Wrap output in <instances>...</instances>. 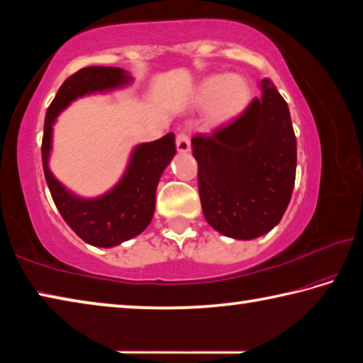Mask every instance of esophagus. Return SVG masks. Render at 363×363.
I'll list each match as a JSON object with an SVG mask.
<instances>
[{"instance_id": "obj_1", "label": "esophagus", "mask_w": 363, "mask_h": 363, "mask_svg": "<svg viewBox=\"0 0 363 363\" xmlns=\"http://www.w3.org/2000/svg\"><path fill=\"white\" fill-rule=\"evenodd\" d=\"M176 147H177V150H179L181 153H187L190 150V138H189V134H186L184 131L177 133Z\"/></svg>"}]
</instances>
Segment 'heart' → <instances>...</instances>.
<instances>
[{
    "mask_svg": "<svg viewBox=\"0 0 363 363\" xmlns=\"http://www.w3.org/2000/svg\"><path fill=\"white\" fill-rule=\"evenodd\" d=\"M251 99L250 83L240 75H213L200 83L196 101L208 104V118L220 125L235 118Z\"/></svg>",
    "mask_w": 363,
    "mask_h": 363,
    "instance_id": "b5f03b06",
    "label": "heart"
}]
</instances>
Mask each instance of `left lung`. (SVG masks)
<instances>
[{"instance_id": "1", "label": "left lung", "mask_w": 363, "mask_h": 363, "mask_svg": "<svg viewBox=\"0 0 363 363\" xmlns=\"http://www.w3.org/2000/svg\"><path fill=\"white\" fill-rule=\"evenodd\" d=\"M261 89L235 120L192 138L205 219L237 240H251L280 223L296 177L290 110L269 78Z\"/></svg>"}]
</instances>
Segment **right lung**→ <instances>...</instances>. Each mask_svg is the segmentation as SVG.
Masks as SVG:
<instances>
[{
  "mask_svg": "<svg viewBox=\"0 0 363 363\" xmlns=\"http://www.w3.org/2000/svg\"><path fill=\"white\" fill-rule=\"evenodd\" d=\"M130 82V77L116 67H86L65 79L48 107L43 131L41 158L49 192L59 213L72 230L86 243L110 248L139 235L155 211L157 186L163 169L176 153L174 134L168 133L153 143L140 144L133 153L126 174L113 190L101 199L82 200L60 186L48 168L51 150L52 123L77 97L94 91L112 89Z\"/></svg>",
  "mask_w": 363,
  "mask_h": 363,
  "instance_id": "right-lung-1",
  "label": "right lung"
}]
</instances>
